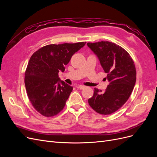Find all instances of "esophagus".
Listing matches in <instances>:
<instances>
[{
    "label": "esophagus",
    "mask_w": 157,
    "mask_h": 157,
    "mask_svg": "<svg viewBox=\"0 0 157 157\" xmlns=\"http://www.w3.org/2000/svg\"><path fill=\"white\" fill-rule=\"evenodd\" d=\"M85 87H86V86H82V85H80V86H77V89H78V90H82V89H84Z\"/></svg>",
    "instance_id": "1"
}]
</instances>
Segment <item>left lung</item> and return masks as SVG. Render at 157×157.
I'll list each match as a JSON object with an SVG mask.
<instances>
[{
    "label": "left lung",
    "mask_w": 157,
    "mask_h": 157,
    "mask_svg": "<svg viewBox=\"0 0 157 157\" xmlns=\"http://www.w3.org/2000/svg\"><path fill=\"white\" fill-rule=\"evenodd\" d=\"M96 54L109 84L105 91L94 88L88 103L101 115H110L118 110L130 96L136 81V70L130 54L121 46L109 41L88 42Z\"/></svg>",
    "instance_id": "left-lung-1"
}]
</instances>
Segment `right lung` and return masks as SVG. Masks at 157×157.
Wrapping results in <instances>:
<instances>
[{"mask_svg": "<svg viewBox=\"0 0 157 157\" xmlns=\"http://www.w3.org/2000/svg\"><path fill=\"white\" fill-rule=\"evenodd\" d=\"M86 43L46 45L31 56L25 85L32 105L42 115L53 117L63 110L73 87L61 80L58 73L63 72L71 57Z\"/></svg>", "mask_w": 157, "mask_h": 157, "instance_id": "right-lung-1", "label": "right lung"}]
</instances>
